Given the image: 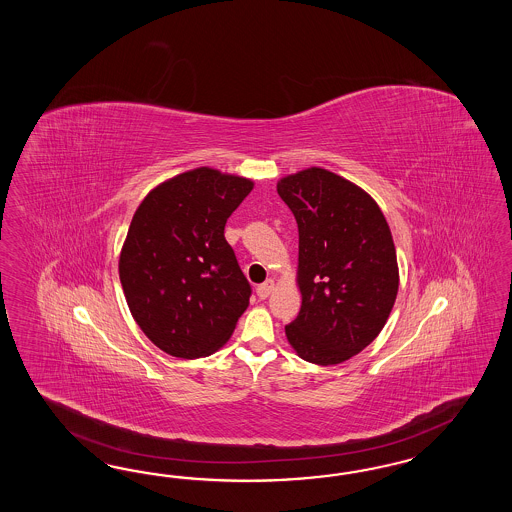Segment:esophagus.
Wrapping results in <instances>:
<instances>
[{
  "label": "esophagus",
  "mask_w": 512,
  "mask_h": 512,
  "mask_svg": "<svg viewBox=\"0 0 512 512\" xmlns=\"http://www.w3.org/2000/svg\"><path fill=\"white\" fill-rule=\"evenodd\" d=\"M272 289H274V279H266L264 283H261V285L257 287V296H259L261 300H264L266 296L272 293Z\"/></svg>",
  "instance_id": "1"
}]
</instances>
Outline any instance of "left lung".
Listing matches in <instances>:
<instances>
[{"label":"left lung","instance_id":"obj_1","mask_svg":"<svg viewBox=\"0 0 512 512\" xmlns=\"http://www.w3.org/2000/svg\"><path fill=\"white\" fill-rule=\"evenodd\" d=\"M298 225L302 308L285 326L298 357L332 366L368 347L398 295V263L377 202L334 172L308 169L279 180Z\"/></svg>","mask_w":512,"mask_h":512}]
</instances>
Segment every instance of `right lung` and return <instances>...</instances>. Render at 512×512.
Returning <instances> with one entry per match:
<instances>
[{"label":"right lung","instance_id":"right-lung-1","mask_svg":"<svg viewBox=\"0 0 512 512\" xmlns=\"http://www.w3.org/2000/svg\"><path fill=\"white\" fill-rule=\"evenodd\" d=\"M253 182L195 169L140 202L120 255L125 300L140 330L178 358L208 357L231 338L251 285L225 223Z\"/></svg>","mask_w":512,"mask_h":512}]
</instances>
